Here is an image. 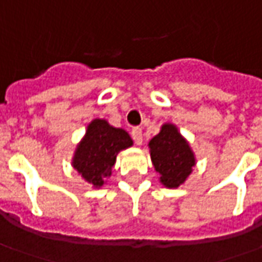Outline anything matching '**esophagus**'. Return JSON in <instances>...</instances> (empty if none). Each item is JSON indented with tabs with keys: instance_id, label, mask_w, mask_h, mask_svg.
<instances>
[{
	"instance_id": "obj_1",
	"label": "esophagus",
	"mask_w": 262,
	"mask_h": 262,
	"mask_svg": "<svg viewBox=\"0 0 262 262\" xmlns=\"http://www.w3.org/2000/svg\"><path fill=\"white\" fill-rule=\"evenodd\" d=\"M132 138H133L136 145H142V140H143V138H142V129L140 127H133L132 129Z\"/></svg>"
}]
</instances>
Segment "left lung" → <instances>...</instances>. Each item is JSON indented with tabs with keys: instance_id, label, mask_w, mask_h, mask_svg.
Instances as JSON below:
<instances>
[{
	"instance_id": "obj_1",
	"label": "left lung",
	"mask_w": 262,
	"mask_h": 262,
	"mask_svg": "<svg viewBox=\"0 0 262 262\" xmlns=\"http://www.w3.org/2000/svg\"><path fill=\"white\" fill-rule=\"evenodd\" d=\"M149 154L159 183L167 188H178L193 172L195 155L190 143L172 123H164L157 136L149 140Z\"/></svg>"
}]
</instances>
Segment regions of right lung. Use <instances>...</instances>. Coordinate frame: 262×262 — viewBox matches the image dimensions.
Returning a JSON list of instances; mask_svg holds the SVG:
<instances>
[{
  "mask_svg": "<svg viewBox=\"0 0 262 262\" xmlns=\"http://www.w3.org/2000/svg\"><path fill=\"white\" fill-rule=\"evenodd\" d=\"M132 145L133 140L127 132L114 127L104 119H94L77 145L72 167L88 184L100 188L112 176L117 154Z\"/></svg>",
  "mask_w": 262,
  "mask_h": 262,
  "instance_id": "1",
  "label": "right lung"
}]
</instances>
